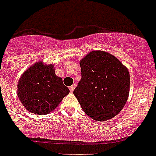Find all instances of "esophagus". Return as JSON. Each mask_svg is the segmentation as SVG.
Segmentation results:
<instances>
[{"label": "esophagus", "mask_w": 156, "mask_h": 156, "mask_svg": "<svg viewBox=\"0 0 156 156\" xmlns=\"http://www.w3.org/2000/svg\"><path fill=\"white\" fill-rule=\"evenodd\" d=\"M75 87H76L75 84H73L72 86H70V87H69V90H70V92H73V90L75 89Z\"/></svg>", "instance_id": "1"}]
</instances>
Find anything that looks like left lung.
Returning a JSON list of instances; mask_svg holds the SVG:
<instances>
[{
    "mask_svg": "<svg viewBox=\"0 0 156 156\" xmlns=\"http://www.w3.org/2000/svg\"><path fill=\"white\" fill-rule=\"evenodd\" d=\"M82 78L73 95L87 115L108 121L120 112L129 92L128 69L116 56L92 51L80 61Z\"/></svg>",
    "mask_w": 156,
    "mask_h": 156,
    "instance_id": "obj_1",
    "label": "left lung"
}]
</instances>
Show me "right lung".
Returning <instances> with one entry per match:
<instances>
[{
    "label": "right lung",
    "instance_id": "right-lung-1",
    "mask_svg": "<svg viewBox=\"0 0 156 156\" xmlns=\"http://www.w3.org/2000/svg\"><path fill=\"white\" fill-rule=\"evenodd\" d=\"M69 90L55 74L52 65L37 62L23 73L18 83V96L27 110L38 115L51 112Z\"/></svg>",
    "mask_w": 156,
    "mask_h": 156
}]
</instances>
